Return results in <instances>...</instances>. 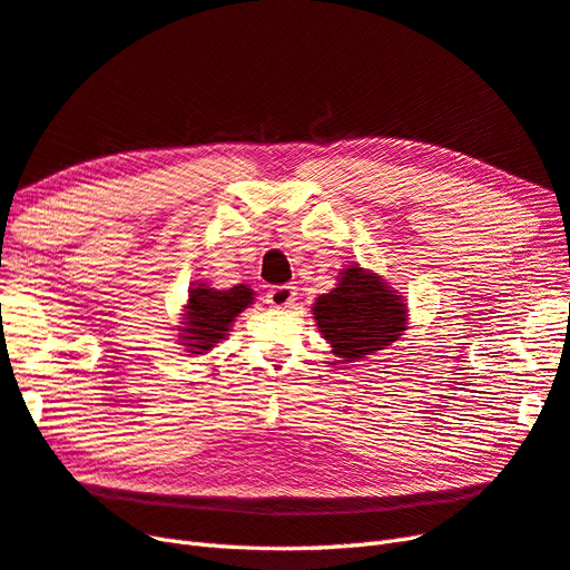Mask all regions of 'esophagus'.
<instances>
[{
    "mask_svg": "<svg viewBox=\"0 0 570 570\" xmlns=\"http://www.w3.org/2000/svg\"><path fill=\"white\" fill-rule=\"evenodd\" d=\"M267 303L272 307H291L296 303V286H272L269 294H267Z\"/></svg>",
    "mask_w": 570,
    "mask_h": 570,
    "instance_id": "esophagus-1",
    "label": "esophagus"
}]
</instances>
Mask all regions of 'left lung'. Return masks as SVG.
<instances>
[{
  "instance_id": "1",
  "label": "left lung",
  "mask_w": 570,
  "mask_h": 570,
  "mask_svg": "<svg viewBox=\"0 0 570 570\" xmlns=\"http://www.w3.org/2000/svg\"><path fill=\"white\" fill-rule=\"evenodd\" d=\"M338 274L336 288L315 301L313 315L332 353L353 363L399 341L409 311L375 272L351 265Z\"/></svg>"
}]
</instances>
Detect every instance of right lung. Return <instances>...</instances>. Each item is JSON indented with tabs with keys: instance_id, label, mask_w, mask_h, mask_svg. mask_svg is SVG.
<instances>
[{
	"instance_id": "1",
	"label": "right lung",
	"mask_w": 570,
	"mask_h": 570,
	"mask_svg": "<svg viewBox=\"0 0 570 570\" xmlns=\"http://www.w3.org/2000/svg\"><path fill=\"white\" fill-rule=\"evenodd\" d=\"M253 301V291L246 284L226 291L195 284V288L188 291V305L184 313L186 322H181L184 327H178L188 353L203 355L213 351L215 344L226 338V332H229L238 313L246 311Z\"/></svg>"
}]
</instances>
